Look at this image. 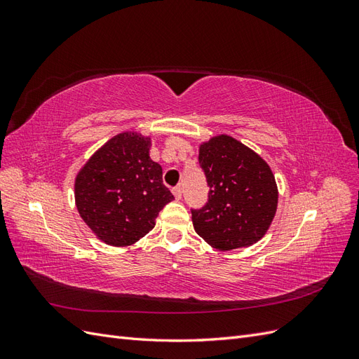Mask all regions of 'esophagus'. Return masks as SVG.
<instances>
[{"label":"esophagus","instance_id":"esophagus-1","mask_svg":"<svg viewBox=\"0 0 359 359\" xmlns=\"http://www.w3.org/2000/svg\"><path fill=\"white\" fill-rule=\"evenodd\" d=\"M172 193H173V196H175V199L180 201L181 196H182V189H181L180 186H178V187H173V189H172Z\"/></svg>","mask_w":359,"mask_h":359}]
</instances>
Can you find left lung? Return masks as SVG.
Returning <instances> with one entry per match:
<instances>
[{
  "label": "left lung",
  "mask_w": 359,
  "mask_h": 359,
  "mask_svg": "<svg viewBox=\"0 0 359 359\" xmlns=\"http://www.w3.org/2000/svg\"><path fill=\"white\" fill-rule=\"evenodd\" d=\"M208 202L191 208L196 233L222 252L262 238L277 211L276 178L266 161L231 136H215L199 148Z\"/></svg>",
  "instance_id": "obj_1"
}]
</instances>
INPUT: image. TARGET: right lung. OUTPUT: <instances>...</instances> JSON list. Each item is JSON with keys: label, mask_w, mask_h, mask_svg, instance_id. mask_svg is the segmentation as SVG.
I'll return each mask as SVG.
<instances>
[{"label": "right lung", "mask_w": 359, "mask_h": 359, "mask_svg": "<svg viewBox=\"0 0 359 359\" xmlns=\"http://www.w3.org/2000/svg\"><path fill=\"white\" fill-rule=\"evenodd\" d=\"M151 140L119 133L86 161L74 182L82 220L109 245H132L156 224L173 194L163 184V170L149 158Z\"/></svg>", "instance_id": "obj_1"}]
</instances>
